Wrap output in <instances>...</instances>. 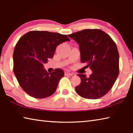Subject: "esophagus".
<instances>
[{"label":"esophagus","mask_w":133,"mask_h":133,"mask_svg":"<svg viewBox=\"0 0 133 133\" xmlns=\"http://www.w3.org/2000/svg\"><path fill=\"white\" fill-rule=\"evenodd\" d=\"M65 76H73V74L71 73H70L69 71H66L64 73Z\"/></svg>","instance_id":"1"}]
</instances>
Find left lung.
Segmentation results:
<instances>
[{
    "label": "left lung",
    "mask_w": 133,
    "mask_h": 133,
    "mask_svg": "<svg viewBox=\"0 0 133 133\" xmlns=\"http://www.w3.org/2000/svg\"><path fill=\"white\" fill-rule=\"evenodd\" d=\"M68 36L78 43L81 62L92 71L89 77L77 75L81 83L75 88L76 92L90 99L102 97L112 88L119 73V55L115 42L99 29H85Z\"/></svg>",
    "instance_id": "obj_1"
}]
</instances>
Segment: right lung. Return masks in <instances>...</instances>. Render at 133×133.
Returning a JSON list of instances; mask_svg holds the SVG:
<instances>
[{
    "label": "right lung",
    "instance_id": "1",
    "mask_svg": "<svg viewBox=\"0 0 133 133\" xmlns=\"http://www.w3.org/2000/svg\"><path fill=\"white\" fill-rule=\"evenodd\" d=\"M67 41L66 35L45 31H30L20 38L13 52V71L28 95L42 99L54 94L64 73L60 69L48 73L43 64L53 58L57 46Z\"/></svg>",
    "mask_w": 133,
    "mask_h": 133
}]
</instances>
